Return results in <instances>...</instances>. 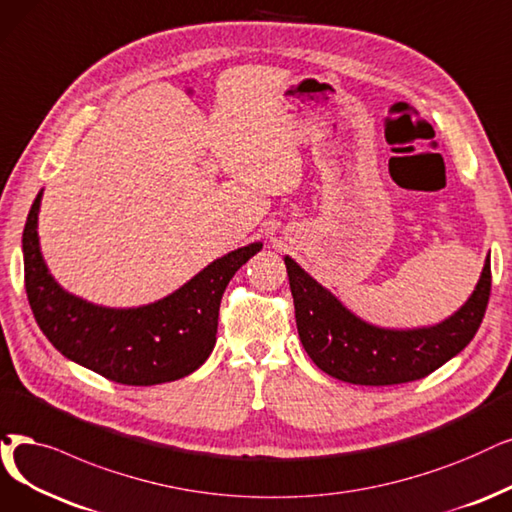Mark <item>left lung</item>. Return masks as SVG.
Returning <instances> with one entry per match:
<instances>
[{
  "label": "left lung",
  "mask_w": 512,
  "mask_h": 512,
  "mask_svg": "<svg viewBox=\"0 0 512 512\" xmlns=\"http://www.w3.org/2000/svg\"><path fill=\"white\" fill-rule=\"evenodd\" d=\"M283 260L304 351L325 374L363 386L420 380L456 357L477 334L492 290L487 256L473 294L454 315L435 325L395 330L357 317L294 258Z\"/></svg>",
  "instance_id": "8db88e82"
}]
</instances>
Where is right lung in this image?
Wrapping results in <instances>:
<instances>
[{
  "label": "right lung",
  "mask_w": 512,
  "mask_h": 512,
  "mask_svg": "<svg viewBox=\"0 0 512 512\" xmlns=\"http://www.w3.org/2000/svg\"><path fill=\"white\" fill-rule=\"evenodd\" d=\"M37 193L23 233L25 288L39 330L67 359L119 384L174 382L203 365L216 344L218 311L233 275L262 243L224 254L178 290L140 306H102L67 292L44 260Z\"/></svg>",
  "instance_id": "1"
}]
</instances>
